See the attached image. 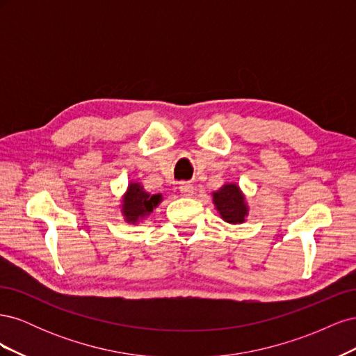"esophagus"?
I'll return each instance as SVG.
<instances>
[{"label": "esophagus", "instance_id": "obj_1", "mask_svg": "<svg viewBox=\"0 0 356 356\" xmlns=\"http://www.w3.org/2000/svg\"><path fill=\"white\" fill-rule=\"evenodd\" d=\"M179 191L184 196H193V193H195V186H193L188 181H182V182H179Z\"/></svg>", "mask_w": 356, "mask_h": 356}]
</instances>
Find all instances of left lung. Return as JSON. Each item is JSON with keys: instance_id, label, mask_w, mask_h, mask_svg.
<instances>
[{"instance_id": "obj_1", "label": "left lung", "mask_w": 356, "mask_h": 356, "mask_svg": "<svg viewBox=\"0 0 356 356\" xmlns=\"http://www.w3.org/2000/svg\"><path fill=\"white\" fill-rule=\"evenodd\" d=\"M213 203L222 220L232 224L245 221L248 208L243 202L242 193L236 184H225L217 193H213Z\"/></svg>"}]
</instances>
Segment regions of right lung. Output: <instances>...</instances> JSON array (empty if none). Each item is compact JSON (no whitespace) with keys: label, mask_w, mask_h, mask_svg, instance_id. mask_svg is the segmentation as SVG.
Returning <instances> with one entry per match:
<instances>
[{"label":"right lung","mask_w":356,"mask_h":356,"mask_svg":"<svg viewBox=\"0 0 356 356\" xmlns=\"http://www.w3.org/2000/svg\"><path fill=\"white\" fill-rule=\"evenodd\" d=\"M161 200L160 195H148L139 184H131L123 199V213L127 221L136 222L139 218L153 212L159 202Z\"/></svg>","instance_id":"1"}]
</instances>
